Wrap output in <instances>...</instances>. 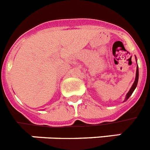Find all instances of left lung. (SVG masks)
I'll return each mask as SVG.
<instances>
[{"label":"left lung","instance_id":"1","mask_svg":"<svg viewBox=\"0 0 150 150\" xmlns=\"http://www.w3.org/2000/svg\"><path fill=\"white\" fill-rule=\"evenodd\" d=\"M138 77H139V71H138V67L137 66V71H136V77H135V80H134V82L133 85H132V88H130L129 91H128V93H127L126 97H125V101L129 98V97L132 95L133 91H134V89L136 88V87H137V82H138Z\"/></svg>","mask_w":150,"mask_h":150}]
</instances>
